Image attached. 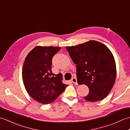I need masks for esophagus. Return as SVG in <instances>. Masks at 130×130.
Here are the masks:
<instances>
[{
	"instance_id": "1",
	"label": "esophagus",
	"mask_w": 130,
	"mask_h": 130,
	"mask_svg": "<svg viewBox=\"0 0 130 130\" xmlns=\"http://www.w3.org/2000/svg\"><path fill=\"white\" fill-rule=\"evenodd\" d=\"M72 82L75 84V85H78V83H77V78H76L75 77H73V78H72Z\"/></svg>"
}]
</instances>
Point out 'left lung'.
<instances>
[{
    "label": "left lung",
    "mask_w": 130,
    "mask_h": 130,
    "mask_svg": "<svg viewBox=\"0 0 130 130\" xmlns=\"http://www.w3.org/2000/svg\"><path fill=\"white\" fill-rule=\"evenodd\" d=\"M67 50L77 65L78 84L89 88L84 99L91 102L103 100L116 80V65L112 53L105 45L95 40L67 47Z\"/></svg>",
    "instance_id": "obj_1"
}]
</instances>
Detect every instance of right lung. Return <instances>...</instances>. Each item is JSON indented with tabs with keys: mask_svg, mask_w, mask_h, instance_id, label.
Instances as JSON below:
<instances>
[{
	"mask_svg": "<svg viewBox=\"0 0 130 130\" xmlns=\"http://www.w3.org/2000/svg\"><path fill=\"white\" fill-rule=\"evenodd\" d=\"M61 49L58 47L37 46L25 58L22 68V79L31 97L43 104L55 101L67 85L62 82V74L52 72V59Z\"/></svg>",
	"mask_w": 130,
	"mask_h": 130,
	"instance_id": "right-lung-1",
	"label": "right lung"
}]
</instances>
